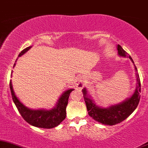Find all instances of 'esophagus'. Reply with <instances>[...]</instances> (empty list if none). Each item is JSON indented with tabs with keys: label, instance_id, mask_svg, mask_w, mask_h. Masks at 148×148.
<instances>
[{
	"label": "esophagus",
	"instance_id": "obj_1",
	"mask_svg": "<svg viewBox=\"0 0 148 148\" xmlns=\"http://www.w3.org/2000/svg\"><path fill=\"white\" fill-rule=\"evenodd\" d=\"M85 80L84 79L82 78V77H77L75 80V85L77 88H83V87L85 86Z\"/></svg>",
	"mask_w": 148,
	"mask_h": 148
}]
</instances>
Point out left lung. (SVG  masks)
Returning <instances> with one entry per match:
<instances>
[{
	"label": "left lung",
	"mask_w": 148,
	"mask_h": 148,
	"mask_svg": "<svg viewBox=\"0 0 148 148\" xmlns=\"http://www.w3.org/2000/svg\"><path fill=\"white\" fill-rule=\"evenodd\" d=\"M117 49H118V55L120 56L129 57L131 61L134 63L130 56H129L128 53L125 51L120 45H117ZM135 69L137 72L136 77L138 85H137L136 89L132 96L118 104L111 106L106 108L99 107L90 98V97L88 95V94L87 92L86 88L83 89L82 91H83V97H84L85 104H86L87 110L88 111V115L91 118L103 125H114L123 122L132 113V112L136 109L140 102V92L141 88L139 75L138 73V70L135 66Z\"/></svg>",
	"instance_id": "1"
}]
</instances>
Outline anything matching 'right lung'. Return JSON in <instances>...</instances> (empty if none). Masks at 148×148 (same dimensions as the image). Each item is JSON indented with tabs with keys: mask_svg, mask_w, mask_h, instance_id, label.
<instances>
[{
	"mask_svg": "<svg viewBox=\"0 0 148 148\" xmlns=\"http://www.w3.org/2000/svg\"><path fill=\"white\" fill-rule=\"evenodd\" d=\"M31 46L28 47L20 53V56L26 53ZM16 63L14 64V66ZM10 89L11 92L12 98L18 108L20 114L24 120L31 125L41 128H53L58 125L66 117V106L68 103V97L70 93L74 89H69L65 90L58 100L56 106L51 110H32L25 107L16 97L13 89L12 81L10 80Z\"/></svg>",
	"mask_w": 148,
	"mask_h": 148,
	"instance_id": "1",
	"label": "right lung"
}]
</instances>
